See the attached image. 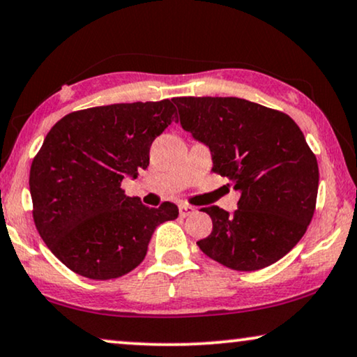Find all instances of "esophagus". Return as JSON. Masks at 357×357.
<instances>
[{"mask_svg": "<svg viewBox=\"0 0 357 357\" xmlns=\"http://www.w3.org/2000/svg\"><path fill=\"white\" fill-rule=\"evenodd\" d=\"M178 213H180V217H187L195 213V208L190 204H178Z\"/></svg>", "mask_w": 357, "mask_h": 357, "instance_id": "esophagus-1", "label": "esophagus"}]
</instances>
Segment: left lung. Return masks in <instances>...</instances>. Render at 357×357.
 Masks as SVG:
<instances>
[{
    "label": "left lung",
    "instance_id": "obj_1",
    "mask_svg": "<svg viewBox=\"0 0 357 357\" xmlns=\"http://www.w3.org/2000/svg\"><path fill=\"white\" fill-rule=\"evenodd\" d=\"M180 123L209 146L213 172L238 190V209L211 206L213 231L199 250L234 271H259L282 259L306 234L316 211L317 159L285 112L241 98L172 100Z\"/></svg>",
    "mask_w": 357,
    "mask_h": 357
}]
</instances>
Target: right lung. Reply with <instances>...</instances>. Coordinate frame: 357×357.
I'll return each instance as SVG.
<instances>
[{
	"instance_id": "obj_1",
	"label": "right lung",
	"mask_w": 357,
	"mask_h": 357,
	"mask_svg": "<svg viewBox=\"0 0 357 357\" xmlns=\"http://www.w3.org/2000/svg\"><path fill=\"white\" fill-rule=\"evenodd\" d=\"M177 119L170 100L121 102L70 112L48 132L30 167L33 222L72 272L109 280L144 259L159 224L178 208H146L121 188L149 164V148Z\"/></svg>"
}]
</instances>
